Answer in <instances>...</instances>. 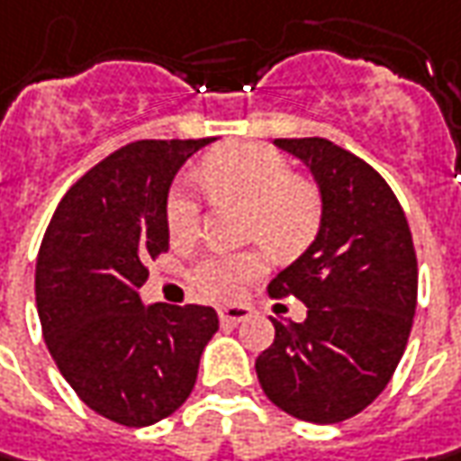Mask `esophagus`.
<instances>
[{"label": "esophagus", "instance_id": "esophagus-1", "mask_svg": "<svg viewBox=\"0 0 461 461\" xmlns=\"http://www.w3.org/2000/svg\"><path fill=\"white\" fill-rule=\"evenodd\" d=\"M249 313L252 311L247 306H224V309H219V321L224 326H237L242 324L245 319H249Z\"/></svg>", "mask_w": 461, "mask_h": 461}]
</instances>
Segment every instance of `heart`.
<instances>
[{
  "label": "heart",
  "instance_id": "b5f03b06",
  "mask_svg": "<svg viewBox=\"0 0 461 461\" xmlns=\"http://www.w3.org/2000/svg\"><path fill=\"white\" fill-rule=\"evenodd\" d=\"M201 183L209 194L245 206L247 231L276 255H294L313 240L321 221V201L313 185L295 178L291 163L258 145H227L201 163ZM166 224L173 242L196 234L199 203L185 185L167 196ZM265 270L260 252L209 255L191 267L194 291L206 298H231L247 280Z\"/></svg>",
  "mask_w": 461,
  "mask_h": 461
}]
</instances>
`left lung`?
Masks as SVG:
<instances>
[{
    "label": "left lung",
    "instance_id": "1",
    "mask_svg": "<svg viewBox=\"0 0 461 461\" xmlns=\"http://www.w3.org/2000/svg\"><path fill=\"white\" fill-rule=\"evenodd\" d=\"M309 167L321 221L309 249L270 280L306 319L276 321L255 370L280 411L311 423L357 416L403 357L419 294V265L403 209L383 176L324 137L276 140Z\"/></svg>",
    "mask_w": 461,
    "mask_h": 461
}]
</instances>
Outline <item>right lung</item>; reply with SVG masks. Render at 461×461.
Masks as SVG:
<instances>
[{"label":"right lung","mask_w":461,"mask_h":461,"mask_svg":"<svg viewBox=\"0 0 461 461\" xmlns=\"http://www.w3.org/2000/svg\"><path fill=\"white\" fill-rule=\"evenodd\" d=\"M214 142L140 140L104 158L58 203L35 267L42 337L76 395L104 419L150 426L196 385L219 329L212 306H145V262L167 249L166 206L181 166Z\"/></svg>","instance_id":"1"}]
</instances>
